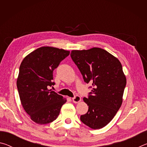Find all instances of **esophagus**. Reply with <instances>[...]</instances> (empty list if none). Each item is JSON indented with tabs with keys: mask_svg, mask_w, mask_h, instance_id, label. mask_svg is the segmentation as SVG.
<instances>
[{
	"mask_svg": "<svg viewBox=\"0 0 147 147\" xmlns=\"http://www.w3.org/2000/svg\"><path fill=\"white\" fill-rule=\"evenodd\" d=\"M72 100H73V102H74V103H78L81 101V98H80V96L76 95V96H74V97L72 98Z\"/></svg>",
	"mask_w": 147,
	"mask_h": 147,
	"instance_id": "1",
	"label": "esophagus"
}]
</instances>
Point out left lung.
Returning a JSON list of instances; mask_svg holds the SVG:
<instances>
[{
  "instance_id": "8db88e82",
  "label": "left lung",
  "mask_w": 147,
  "mask_h": 147,
  "mask_svg": "<svg viewBox=\"0 0 147 147\" xmlns=\"http://www.w3.org/2000/svg\"><path fill=\"white\" fill-rule=\"evenodd\" d=\"M71 56L85 82L93 88L89 97L83 98L89 109L80 116V120L94 130L103 128L112 120L123 103L126 78L121 62L98 47L73 50Z\"/></svg>"
}]
</instances>
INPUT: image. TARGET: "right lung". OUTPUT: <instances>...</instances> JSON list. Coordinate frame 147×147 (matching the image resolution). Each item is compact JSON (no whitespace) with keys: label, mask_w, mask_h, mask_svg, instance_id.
Wrapping results in <instances>:
<instances>
[{"label":"right lung","mask_w":147,"mask_h":147,"mask_svg":"<svg viewBox=\"0 0 147 147\" xmlns=\"http://www.w3.org/2000/svg\"><path fill=\"white\" fill-rule=\"evenodd\" d=\"M70 51L53 47H41L28 54L22 61L17 79L20 100L31 120L45 124L56 120L61 106L67 102L56 92L53 71L69 55Z\"/></svg>","instance_id":"right-lung-1"}]
</instances>
